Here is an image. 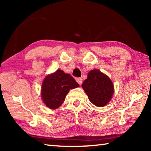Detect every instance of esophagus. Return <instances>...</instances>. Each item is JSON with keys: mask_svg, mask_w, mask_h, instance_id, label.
<instances>
[{"mask_svg": "<svg viewBox=\"0 0 151 151\" xmlns=\"http://www.w3.org/2000/svg\"><path fill=\"white\" fill-rule=\"evenodd\" d=\"M76 81L77 83L79 84V85H81L82 83H83V79H82L81 78H76Z\"/></svg>", "mask_w": 151, "mask_h": 151, "instance_id": "34e87169", "label": "esophagus"}]
</instances>
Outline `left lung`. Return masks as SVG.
<instances>
[{
  "mask_svg": "<svg viewBox=\"0 0 151 151\" xmlns=\"http://www.w3.org/2000/svg\"><path fill=\"white\" fill-rule=\"evenodd\" d=\"M82 87L92 103L97 106H104L111 101L114 93V86L108 76L100 70H92Z\"/></svg>",
  "mask_w": 151,
  "mask_h": 151,
  "instance_id": "left-lung-1",
  "label": "left lung"
}]
</instances>
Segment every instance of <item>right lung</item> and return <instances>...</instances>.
I'll use <instances>...</instances> for the list:
<instances>
[{
	"instance_id": "add662e5",
	"label": "right lung",
	"mask_w": 151,
	"mask_h": 151,
	"mask_svg": "<svg viewBox=\"0 0 151 151\" xmlns=\"http://www.w3.org/2000/svg\"><path fill=\"white\" fill-rule=\"evenodd\" d=\"M78 86L72 76L58 69L46 76L43 81L41 88L42 101L49 109H56L63 103L70 89Z\"/></svg>"
}]
</instances>
